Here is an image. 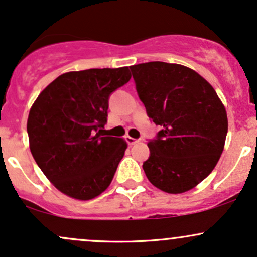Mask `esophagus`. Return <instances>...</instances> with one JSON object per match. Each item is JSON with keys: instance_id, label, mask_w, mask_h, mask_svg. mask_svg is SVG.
Wrapping results in <instances>:
<instances>
[{"instance_id": "esophagus-1", "label": "esophagus", "mask_w": 257, "mask_h": 257, "mask_svg": "<svg viewBox=\"0 0 257 257\" xmlns=\"http://www.w3.org/2000/svg\"><path fill=\"white\" fill-rule=\"evenodd\" d=\"M125 141H126V143H128L129 146L135 145V144L139 143V140H137V139H134V138H132V137H125Z\"/></svg>"}]
</instances>
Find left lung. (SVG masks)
Instances as JSON below:
<instances>
[{
    "label": "left lung",
    "mask_w": 257,
    "mask_h": 257,
    "mask_svg": "<svg viewBox=\"0 0 257 257\" xmlns=\"http://www.w3.org/2000/svg\"><path fill=\"white\" fill-rule=\"evenodd\" d=\"M139 98L156 125L143 164L155 187L172 194L187 192L214 170L228 129L227 112L213 85L180 64L163 61L131 66Z\"/></svg>",
    "instance_id": "1"
}]
</instances>
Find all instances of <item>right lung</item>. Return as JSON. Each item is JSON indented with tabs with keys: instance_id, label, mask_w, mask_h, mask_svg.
<instances>
[{
	"instance_id": "right-lung-1",
	"label": "right lung",
	"mask_w": 257,
	"mask_h": 257,
	"mask_svg": "<svg viewBox=\"0 0 257 257\" xmlns=\"http://www.w3.org/2000/svg\"><path fill=\"white\" fill-rule=\"evenodd\" d=\"M131 77L128 66L65 72L32 104L26 125L32 157L67 197L89 200L110 186L128 145L102 134L108 96Z\"/></svg>"
}]
</instances>
